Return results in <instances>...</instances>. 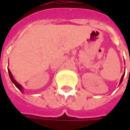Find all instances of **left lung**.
I'll return each mask as SVG.
<instances>
[{
	"instance_id": "obj_1",
	"label": "left lung",
	"mask_w": 130,
	"mask_h": 130,
	"mask_svg": "<svg viewBox=\"0 0 130 130\" xmlns=\"http://www.w3.org/2000/svg\"><path fill=\"white\" fill-rule=\"evenodd\" d=\"M124 74H125V73H124V74H123L122 77V78H121V80H120V83H119V84H121V83H122V82L123 77H124Z\"/></svg>"
}]
</instances>
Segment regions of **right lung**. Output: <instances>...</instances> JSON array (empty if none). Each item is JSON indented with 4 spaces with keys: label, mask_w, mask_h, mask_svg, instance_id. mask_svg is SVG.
<instances>
[{
    "label": "right lung",
    "mask_w": 130,
    "mask_h": 130,
    "mask_svg": "<svg viewBox=\"0 0 130 130\" xmlns=\"http://www.w3.org/2000/svg\"><path fill=\"white\" fill-rule=\"evenodd\" d=\"M8 74H9V77H10V78H11V81H12V83L15 85V86L17 87L18 89L20 90V91H22V92H23V87L21 86V85H19V83L14 79V78L13 77L12 74H11V72H10V70L9 69H8Z\"/></svg>",
    "instance_id": "1"
}]
</instances>
